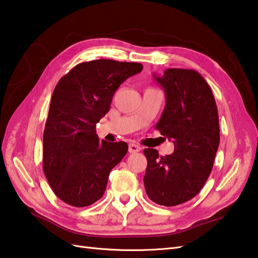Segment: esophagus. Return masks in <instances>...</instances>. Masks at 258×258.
I'll return each instance as SVG.
<instances>
[{
  "mask_svg": "<svg viewBox=\"0 0 258 258\" xmlns=\"http://www.w3.org/2000/svg\"><path fill=\"white\" fill-rule=\"evenodd\" d=\"M141 150V147L136 145V144H130L129 145V152L130 154H136V152H139Z\"/></svg>",
  "mask_w": 258,
  "mask_h": 258,
  "instance_id": "34e87169",
  "label": "esophagus"
}]
</instances>
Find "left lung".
<instances>
[{"label": "left lung", "mask_w": 258, "mask_h": 258, "mask_svg": "<svg viewBox=\"0 0 258 258\" xmlns=\"http://www.w3.org/2000/svg\"><path fill=\"white\" fill-rule=\"evenodd\" d=\"M154 78L166 94L156 129L172 140L175 150L165 157L144 150V183L152 202L170 207L195 197L212 172L219 146L218 110L212 89L195 70L167 69Z\"/></svg>", "instance_id": "1"}]
</instances>
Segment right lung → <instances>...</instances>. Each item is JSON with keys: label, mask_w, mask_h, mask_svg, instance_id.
Masks as SVG:
<instances>
[{"label": "right lung", "mask_w": 258, "mask_h": 258, "mask_svg": "<svg viewBox=\"0 0 258 258\" xmlns=\"http://www.w3.org/2000/svg\"><path fill=\"white\" fill-rule=\"evenodd\" d=\"M141 70L140 63L100 59L80 63L57 82L43 133V171L62 202L86 207L103 196L128 145L100 141L96 124L120 85Z\"/></svg>", "instance_id": "add662e5"}]
</instances>
